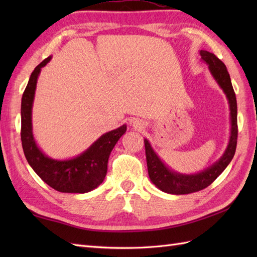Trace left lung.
Masks as SVG:
<instances>
[{
	"label": "left lung",
	"mask_w": 257,
	"mask_h": 257,
	"mask_svg": "<svg viewBox=\"0 0 257 257\" xmlns=\"http://www.w3.org/2000/svg\"><path fill=\"white\" fill-rule=\"evenodd\" d=\"M202 61L209 65V69L216 83L224 91L230 105L231 114V136L227 148L224 154L214 165L205 169L202 172L194 174H182L170 170L156 152L152 149L149 141L145 139L147 167L151 182L158 189L170 194H189L203 190L214 181L224 171L228 163L233 159L237 144V103L235 92L231 83L230 74L226 66L214 54L207 51H200Z\"/></svg>",
	"instance_id": "1"
}]
</instances>
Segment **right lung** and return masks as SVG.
<instances>
[{
    "label": "right lung",
    "instance_id": "obj_1",
    "mask_svg": "<svg viewBox=\"0 0 257 257\" xmlns=\"http://www.w3.org/2000/svg\"><path fill=\"white\" fill-rule=\"evenodd\" d=\"M45 58L31 74L29 83L22 96L21 140L27 162L43 181L64 193H86L100 185L107 174L110 152L127 125L122 124L102 135L83 154L69 160H55L45 156L38 148L32 130V107L41 68L51 61Z\"/></svg>",
    "mask_w": 257,
    "mask_h": 257
}]
</instances>
